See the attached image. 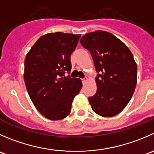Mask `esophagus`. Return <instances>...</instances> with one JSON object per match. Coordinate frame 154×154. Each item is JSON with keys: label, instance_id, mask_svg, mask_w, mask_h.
<instances>
[{"label": "esophagus", "instance_id": "1", "mask_svg": "<svg viewBox=\"0 0 154 154\" xmlns=\"http://www.w3.org/2000/svg\"><path fill=\"white\" fill-rule=\"evenodd\" d=\"M87 80H88L87 77H86V78H84V79H82V81H83V84H85V83H86V82H87Z\"/></svg>", "mask_w": 154, "mask_h": 154}]
</instances>
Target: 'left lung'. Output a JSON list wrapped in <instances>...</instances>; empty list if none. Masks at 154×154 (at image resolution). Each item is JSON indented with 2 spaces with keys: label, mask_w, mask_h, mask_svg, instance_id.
<instances>
[{
  "label": "left lung",
  "mask_w": 154,
  "mask_h": 154,
  "mask_svg": "<svg viewBox=\"0 0 154 154\" xmlns=\"http://www.w3.org/2000/svg\"><path fill=\"white\" fill-rule=\"evenodd\" d=\"M90 52L96 71V93L89 97L92 110L104 117L116 116L132 98L137 83V65L127 46L107 31H95L80 41Z\"/></svg>",
  "instance_id": "8db88e82"
}]
</instances>
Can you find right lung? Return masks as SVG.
Listing matches in <instances>:
<instances>
[{"label":"right lung","mask_w":154,"mask_h":154,"mask_svg":"<svg viewBox=\"0 0 154 154\" xmlns=\"http://www.w3.org/2000/svg\"><path fill=\"white\" fill-rule=\"evenodd\" d=\"M80 34L56 32L41 36L26 55L24 80L37 110L50 120L65 118L82 89L79 78L65 76L71 70V55Z\"/></svg>","instance_id":"right-lung-1"}]
</instances>
